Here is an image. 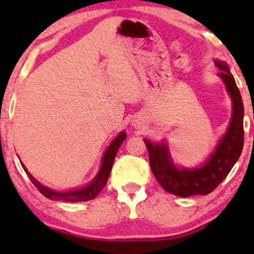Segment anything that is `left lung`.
<instances>
[{"mask_svg": "<svg viewBox=\"0 0 254 254\" xmlns=\"http://www.w3.org/2000/svg\"><path fill=\"white\" fill-rule=\"evenodd\" d=\"M221 78L233 100V116L224 135L206 164L196 170H179L172 164L166 144L150 143L144 139L149 153V164L154 177L165 191L179 197L210 193L228 176L238 161L244 147V104L240 90L228 66L216 61Z\"/></svg>", "mask_w": 254, "mask_h": 254, "instance_id": "8db88e82", "label": "left lung"}]
</instances>
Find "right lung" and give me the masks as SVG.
Returning <instances> with one entry per match:
<instances>
[{
    "label": "right lung",
    "instance_id": "right-lung-1",
    "mask_svg": "<svg viewBox=\"0 0 254 254\" xmlns=\"http://www.w3.org/2000/svg\"><path fill=\"white\" fill-rule=\"evenodd\" d=\"M127 138V133L121 132L119 135L116 137L112 141V143L110 144L109 149L105 151L104 159H103V165H101L100 171H99L98 176L95 177V179L93 180L89 185H87L86 188L78 189V190L70 191V192H58L54 191L51 189L46 188V186H43L42 184L38 183L33 177L28 173V171L26 170L25 166L22 165L24 170L27 173V176L30 177L31 182L34 184V186L39 190L42 194H44L49 199L54 200H64V202H86V200L94 199L95 197L98 196L99 192H100L105 188V185L107 184V179H109V176L111 173V170H112L113 161H115L116 154L121 147L122 143L124 142V139Z\"/></svg>",
    "mask_w": 254,
    "mask_h": 254
}]
</instances>
